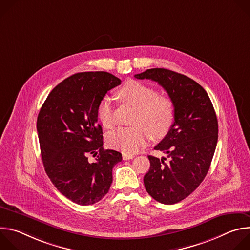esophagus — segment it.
Masks as SVG:
<instances>
[{"instance_id":"34e87169","label":"esophagus","mask_w":250,"mask_h":250,"mask_svg":"<svg viewBox=\"0 0 250 250\" xmlns=\"http://www.w3.org/2000/svg\"><path fill=\"white\" fill-rule=\"evenodd\" d=\"M134 157L133 154H129V153H123V159L124 160H129L132 159Z\"/></svg>"}]
</instances>
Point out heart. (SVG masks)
Returning <instances> with one entry per match:
<instances>
[{
    "label": "heart",
    "instance_id": "obj_1",
    "mask_svg": "<svg viewBox=\"0 0 250 250\" xmlns=\"http://www.w3.org/2000/svg\"><path fill=\"white\" fill-rule=\"evenodd\" d=\"M121 99L133 105L131 122L135 125L120 127L110 133L108 141L111 146L124 152L138 151L153 134L156 137L165 135L175 120L173 100L164 94L136 80H127L119 91ZM98 118L105 128L116 125L112 99L104 97L98 106Z\"/></svg>",
    "mask_w": 250,
    "mask_h": 250
}]
</instances>
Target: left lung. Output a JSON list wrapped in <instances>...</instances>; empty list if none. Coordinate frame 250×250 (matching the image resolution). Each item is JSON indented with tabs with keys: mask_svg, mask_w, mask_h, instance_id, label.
<instances>
[{
	"mask_svg": "<svg viewBox=\"0 0 250 250\" xmlns=\"http://www.w3.org/2000/svg\"><path fill=\"white\" fill-rule=\"evenodd\" d=\"M134 77L157 82L175 104L174 123L154 147L168 161L148 155L150 168L144 178L154 200L173 205L192 194L205 179L218 142L217 115L205 89L183 74L152 68Z\"/></svg>",
	"mask_w": 250,
	"mask_h": 250,
	"instance_id": "obj_1",
	"label": "left lung"
}]
</instances>
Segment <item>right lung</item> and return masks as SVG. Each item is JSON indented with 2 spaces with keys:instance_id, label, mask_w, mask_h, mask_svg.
<instances>
[{
  "instance_id": "right-lung-1",
  "label": "right lung",
  "mask_w": 250,
  "mask_h": 250,
  "mask_svg": "<svg viewBox=\"0 0 250 250\" xmlns=\"http://www.w3.org/2000/svg\"><path fill=\"white\" fill-rule=\"evenodd\" d=\"M121 80L108 72L76 73L48 95L38 117L42 158L56 189L72 202L88 206L104 198L122 153L104 149L98 106ZM97 153L99 154L97 156ZM97 156L91 164L87 155Z\"/></svg>"
}]
</instances>
